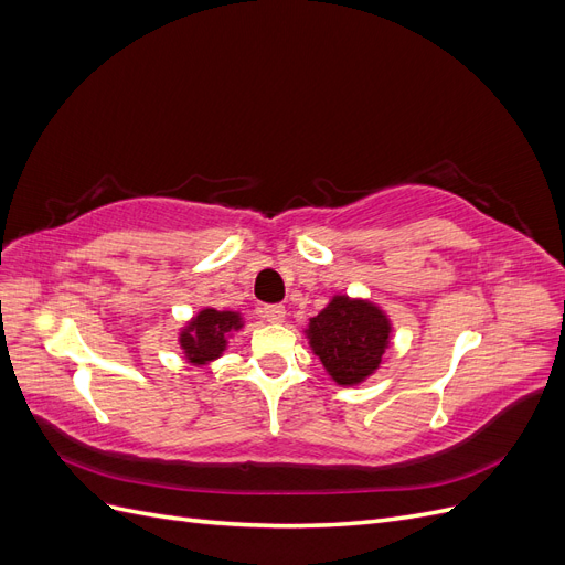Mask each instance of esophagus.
Returning a JSON list of instances; mask_svg holds the SVG:
<instances>
[{"label":"esophagus","instance_id":"obj_1","mask_svg":"<svg viewBox=\"0 0 565 565\" xmlns=\"http://www.w3.org/2000/svg\"><path fill=\"white\" fill-rule=\"evenodd\" d=\"M262 316H264V320H268V322H282V320H285V306H280V303L264 306Z\"/></svg>","mask_w":565,"mask_h":565}]
</instances>
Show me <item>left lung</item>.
<instances>
[{
	"label": "left lung",
	"instance_id": "left-lung-1",
	"mask_svg": "<svg viewBox=\"0 0 565 565\" xmlns=\"http://www.w3.org/2000/svg\"><path fill=\"white\" fill-rule=\"evenodd\" d=\"M391 332L382 306L349 295H334L303 330L311 351L339 386L363 384L380 370Z\"/></svg>",
	"mask_w": 565,
	"mask_h": 565
}]
</instances>
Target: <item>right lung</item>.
Returning a JSON list of instances; mask_svg holds the SVG:
<instances>
[{
  "label": "right lung",
  "instance_id": "right-lung-1",
  "mask_svg": "<svg viewBox=\"0 0 565 565\" xmlns=\"http://www.w3.org/2000/svg\"><path fill=\"white\" fill-rule=\"evenodd\" d=\"M245 318L237 311L202 309L179 332V347L191 365H210L224 355L233 332L243 330Z\"/></svg>",
  "mask_w": 565,
  "mask_h": 565
}]
</instances>
